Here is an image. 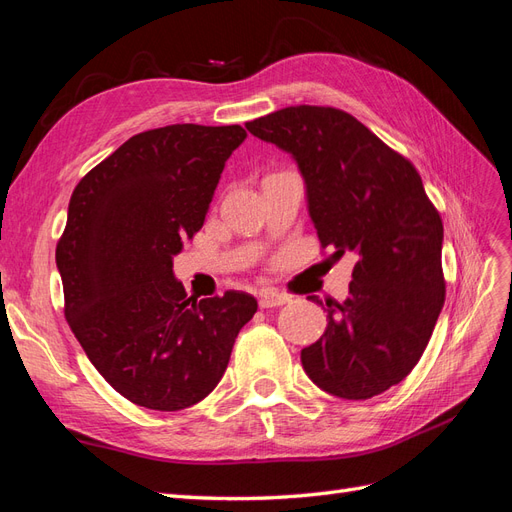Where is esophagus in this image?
Segmentation results:
<instances>
[{
  "label": "esophagus",
  "mask_w": 512,
  "mask_h": 512,
  "mask_svg": "<svg viewBox=\"0 0 512 512\" xmlns=\"http://www.w3.org/2000/svg\"><path fill=\"white\" fill-rule=\"evenodd\" d=\"M284 303H288L286 294L273 292V290H262V292H260L258 305H260L262 309H267V307H280V305H284Z\"/></svg>",
  "instance_id": "1"
}]
</instances>
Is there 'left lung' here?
<instances>
[{"instance_id": "obj_1", "label": "left lung", "mask_w": 512, "mask_h": 512, "mask_svg": "<svg viewBox=\"0 0 512 512\" xmlns=\"http://www.w3.org/2000/svg\"><path fill=\"white\" fill-rule=\"evenodd\" d=\"M245 128L297 162L320 245L356 256L344 303L309 297L327 331L301 350L305 374L342 399L384 393L421 359L444 305V228L421 175L339 108L288 106Z\"/></svg>"}]
</instances>
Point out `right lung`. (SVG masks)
<instances>
[{"mask_svg": "<svg viewBox=\"0 0 512 512\" xmlns=\"http://www.w3.org/2000/svg\"><path fill=\"white\" fill-rule=\"evenodd\" d=\"M241 126L175 123L132 136L76 185L57 243L66 320L102 378L132 404L175 412L222 380L258 303L194 299L173 273L203 228Z\"/></svg>", "mask_w": 512, "mask_h": 512, "instance_id": "right-lung-1", "label": "right lung"}]
</instances>
